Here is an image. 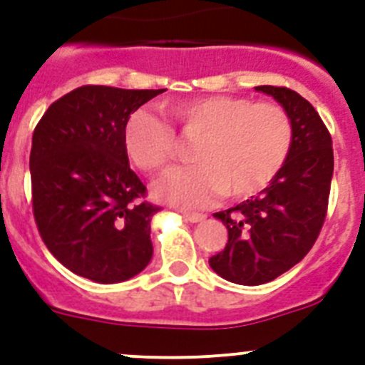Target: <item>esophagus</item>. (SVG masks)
<instances>
[{"label": "esophagus", "mask_w": 365, "mask_h": 365, "mask_svg": "<svg viewBox=\"0 0 365 365\" xmlns=\"http://www.w3.org/2000/svg\"><path fill=\"white\" fill-rule=\"evenodd\" d=\"M182 217H185L186 221H190V222H199V221H202V219H205V214H195V212H185V214H182Z\"/></svg>", "instance_id": "34e87169"}]
</instances>
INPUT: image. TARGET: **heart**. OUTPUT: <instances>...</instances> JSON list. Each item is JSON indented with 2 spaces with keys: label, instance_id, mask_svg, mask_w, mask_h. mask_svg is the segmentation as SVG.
I'll return each instance as SVG.
<instances>
[{
  "label": "heart",
  "instance_id": "b5f03b06",
  "mask_svg": "<svg viewBox=\"0 0 365 365\" xmlns=\"http://www.w3.org/2000/svg\"><path fill=\"white\" fill-rule=\"evenodd\" d=\"M168 115L188 137H199L195 164L173 168L157 182L166 202L201 208L221 197L248 199L265 190L285 166L294 140L289 113L274 102L210 95L175 100ZM125 151L144 172H160L177 153L175 131L159 117L138 109L124 130Z\"/></svg>",
  "mask_w": 365,
  "mask_h": 365
}]
</instances>
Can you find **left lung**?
Here are the masks:
<instances>
[{"label":"left lung","mask_w":365,"mask_h":365,"mask_svg":"<svg viewBox=\"0 0 365 365\" xmlns=\"http://www.w3.org/2000/svg\"><path fill=\"white\" fill-rule=\"evenodd\" d=\"M274 96L292 120L294 140L285 166L259 195L214 214L228 243L208 259L237 285L272 282L299 263L320 235L333 179V138L309 100L289 87L257 86Z\"/></svg>","instance_id":"left-lung-1"}]
</instances>
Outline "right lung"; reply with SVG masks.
Listing matches in <instances>:
<instances>
[{"instance_id": "1", "label": "right lung", "mask_w": 365, "mask_h": 365, "mask_svg": "<svg viewBox=\"0 0 365 365\" xmlns=\"http://www.w3.org/2000/svg\"><path fill=\"white\" fill-rule=\"evenodd\" d=\"M164 89L82 86L49 106L32 133V214L45 247L71 272L118 283L153 256L159 206L130 168L125 122Z\"/></svg>"}]
</instances>
